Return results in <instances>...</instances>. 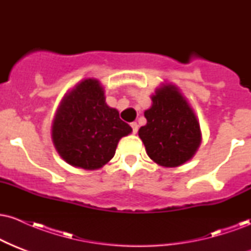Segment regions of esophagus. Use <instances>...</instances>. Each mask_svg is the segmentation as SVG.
Listing matches in <instances>:
<instances>
[{"label":"esophagus","instance_id":"obj_1","mask_svg":"<svg viewBox=\"0 0 251 251\" xmlns=\"http://www.w3.org/2000/svg\"><path fill=\"white\" fill-rule=\"evenodd\" d=\"M131 127H132V132L135 134L138 132V124L137 123H131Z\"/></svg>","mask_w":251,"mask_h":251}]
</instances>
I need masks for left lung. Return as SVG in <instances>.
I'll use <instances>...</instances> for the list:
<instances>
[{
    "mask_svg": "<svg viewBox=\"0 0 251 251\" xmlns=\"http://www.w3.org/2000/svg\"><path fill=\"white\" fill-rule=\"evenodd\" d=\"M152 106L144 112L146 123L138 131L146 153L164 168H177L194 157L201 132L194 109L172 83H163L151 96Z\"/></svg>",
    "mask_w": 251,
    "mask_h": 251,
    "instance_id": "left-lung-1",
    "label": "left lung"
}]
</instances>
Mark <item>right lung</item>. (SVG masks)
I'll return each mask as SVG.
<instances>
[{
	"instance_id": "1",
	"label": "right lung",
	"mask_w": 251,
	"mask_h": 251,
	"mask_svg": "<svg viewBox=\"0 0 251 251\" xmlns=\"http://www.w3.org/2000/svg\"><path fill=\"white\" fill-rule=\"evenodd\" d=\"M131 126L106 103L99 80L88 77L62 98L51 126V139L60 157L74 168L98 170L116 153Z\"/></svg>"
}]
</instances>
